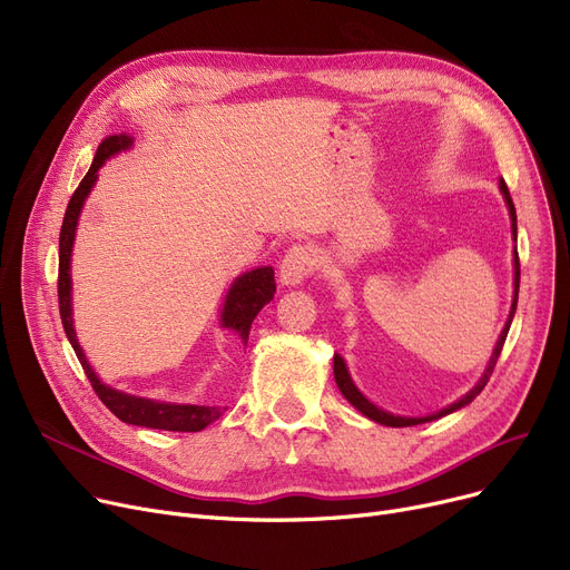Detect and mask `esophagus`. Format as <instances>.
Listing matches in <instances>:
<instances>
[{
    "mask_svg": "<svg viewBox=\"0 0 570 570\" xmlns=\"http://www.w3.org/2000/svg\"><path fill=\"white\" fill-rule=\"evenodd\" d=\"M316 267V254L307 245H293L279 263V277L284 284H303Z\"/></svg>",
    "mask_w": 570,
    "mask_h": 570,
    "instance_id": "esophagus-1",
    "label": "esophagus"
}]
</instances>
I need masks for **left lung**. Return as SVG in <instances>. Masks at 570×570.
I'll return each instance as SVG.
<instances>
[{"instance_id": "8db88e82", "label": "left lung", "mask_w": 570, "mask_h": 570, "mask_svg": "<svg viewBox=\"0 0 570 570\" xmlns=\"http://www.w3.org/2000/svg\"><path fill=\"white\" fill-rule=\"evenodd\" d=\"M499 187H501V194H503V198H505L508 213H511L513 235H515V239H518V217H515V205H513L511 191H508V187H505L503 179L499 183ZM518 291H520V256H518V249H515V295H513L511 316H508V321H505V325H503L501 337H499V342H497V346H494V353H492V357H490V363H488L485 374L481 376V381H478V383H475V387H471V391H469L460 402H455V404H451V406H445V409H441V411H436V413H432V415H425V417H402V415L385 413V411H381L379 406H374L370 400H365V397H363V393L357 391V387L353 385V381H351V376H348V370H346V365H344V361H342V355H337V353H335V381H337V385H340L342 395H344V397H346V400H348L357 411L365 413V415L370 417V421L381 423V425H387V428H411V425L430 423V421H436V417H441V415H448V413H453V411H458V409L466 406L469 402H473L478 395L483 393V387L488 385V381H490V376H492V372H494V365H497L499 355H501L503 342H505V337H508V327H511V321H513V316H515V307H518Z\"/></svg>"}]
</instances>
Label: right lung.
Returning a JSON list of instances; mask_svg holds the SVG:
<instances>
[{
  "label": "right lung",
  "mask_w": 570,
  "mask_h": 570,
  "mask_svg": "<svg viewBox=\"0 0 570 570\" xmlns=\"http://www.w3.org/2000/svg\"><path fill=\"white\" fill-rule=\"evenodd\" d=\"M134 142L131 136L122 134H112L106 136L99 147L92 166H89L87 175L80 179L78 189L73 191L62 230H59V275H57V297H59V316H62L65 333L78 355V361L92 383L97 397L115 413L119 421L129 423V425H140V428H153V430H168V432H200L209 423H215L222 415V409L217 406H196V404H166V402H155V400H145V397H134L115 391V387L104 385L97 374L89 367L87 357L76 340L73 333V321H71V247H73V237H76V226L80 217V207L89 194V189L97 183V170L106 164V159L119 149H127ZM277 291L275 284V269L273 267H256L252 273H245L243 277H237L226 295V305L222 312V323L224 327H230L239 337L247 342L249 337V327L256 314L273 301Z\"/></svg>",
  "instance_id": "1"
}]
</instances>
